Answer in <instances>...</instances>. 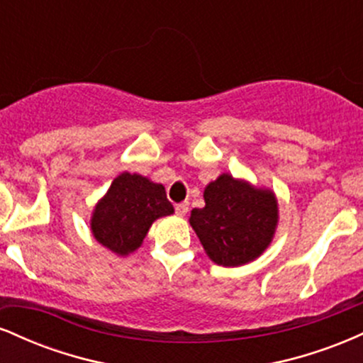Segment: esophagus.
Instances as JSON below:
<instances>
[{"label":"esophagus","mask_w":363,"mask_h":363,"mask_svg":"<svg viewBox=\"0 0 363 363\" xmlns=\"http://www.w3.org/2000/svg\"><path fill=\"white\" fill-rule=\"evenodd\" d=\"M187 210H189V205H187V203H179V205H176V213L179 216H184L187 213Z\"/></svg>","instance_id":"esophagus-1"}]
</instances>
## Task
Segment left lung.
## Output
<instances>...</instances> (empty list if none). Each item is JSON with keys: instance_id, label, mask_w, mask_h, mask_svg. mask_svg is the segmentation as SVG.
Returning a JSON list of instances; mask_svg holds the SVG:
<instances>
[{"instance_id": "1", "label": "left lung", "mask_w": 363, "mask_h": 363, "mask_svg": "<svg viewBox=\"0 0 363 363\" xmlns=\"http://www.w3.org/2000/svg\"><path fill=\"white\" fill-rule=\"evenodd\" d=\"M205 206L189 223L215 264L235 268L261 256L278 227V199L272 189L222 174L205 187Z\"/></svg>"}]
</instances>
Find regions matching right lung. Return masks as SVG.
Listing matches in <instances>:
<instances>
[{"mask_svg":"<svg viewBox=\"0 0 363 363\" xmlns=\"http://www.w3.org/2000/svg\"><path fill=\"white\" fill-rule=\"evenodd\" d=\"M172 213L164 186L140 174L123 172L95 205L90 230L111 252L128 256L143 244L157 218Z\"/></svg>","mask_w":363,"mask_h":363,"instance_id":"add662e5","label":"right lung"}]
</instances>
